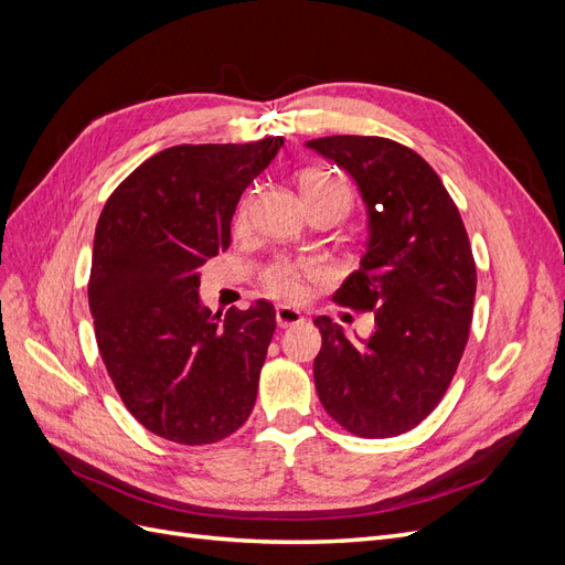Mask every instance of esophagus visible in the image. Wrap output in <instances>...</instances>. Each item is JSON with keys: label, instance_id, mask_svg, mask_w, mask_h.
Listing matches in <instances>:
<instances>
[{"label": "esophagus", "instance_id": "esophagus-1", "mask_svg": "<svg viewBox=\"0 0 565 565\" xmlns=\"http://www.w3.org/2000/svg\"><path fill=\"white\" fill-rule=\"evenodd\" d=\"M276 322H278V328H292V324L303 322V316L297 309H292V306H278Z\"/></svg>", "mask_w": 565, "mask_h": 565}]
</instances>
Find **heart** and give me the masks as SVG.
<instances>
[{
    "instance_id": "obj_1",
    "label": "heart",
    "mask_w": 565,
    "mask_h": 565,
    "mask_svg": "<svg viewBox=\"0 0 565 565\" xmlns=\"http://www.w3.org/2000/svg\"><path fill=\"white\" fill-rule=\"evenodd\" d=\"M297 183H299V193H301L303 202H313V200H322V198H339L349 204V200H351L347 183L318 167L299 172ZM245 216H247V204H243L241 212H237V224H243ZM306 273H309V268H306L303 264H289V262L276 264L273 268H268V273L264 276V285L268 289V295H273L276 299L295 301L301 297V278L306 276Z\"/></svg>"
}]
</instances>
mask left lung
<instances>
[{
	"mask_svg": "<svg viewBox=\"0 0 565 565\" xmlns=\"http://www.w3.org/2000/svg\"><path fill=\"white\" fill-rule=\"evenodd\" d=\"M306 148L361 193L367 241L334 301L374 311L372 334L358 341L328 316L313 320L318 398L355 436L405 434L438 405L469 339L476 266L465 224L415 150L382 136H322Z\"/></svg>",
	"mask_w": 565,
	"mask_h": 565,
	"instance_id": "obj_1",
	"label": "left lung"
}]
</instances>
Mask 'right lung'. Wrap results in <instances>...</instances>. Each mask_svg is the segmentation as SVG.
Wrapping results in <instances>:
<instances>
[{"label": "right lung", "instance_id": "1", "mask_svg": "<svg viewBox=\"0 0 565 565\" xmlns=\"http://www.w3.org/2000/svg\"><path fill=\"white\" fill-rule=\"evenodd\" d=\"M280 148L282 136L167 148L136 167L98 216L96 344L119 398L160 438L207 446L252 413L276 309L256 299L221 320L200 301V266L228 249L237 200Z\"/></svg>", "mask_w": 565, "mask_h": 565}]
</instances>
